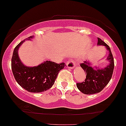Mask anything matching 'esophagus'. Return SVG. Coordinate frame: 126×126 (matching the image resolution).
I'll return each mask as SVG.
<instances>
[{
    "instance_id": "esophagus-1",
    "label": "esophagus",
    "mask_w": 126,
    "mask_h": 126,
    "mask_svg": "<svg viewBox=\"0 0 126 126\" xmlns=\"http://www.w3.org/2000/svg\"><path fill=\"white\" fill-rule=\"evenodd\" d=\"M66 65H67V68L69 69H74L75 66V63L74 62V61L72 59H69L67 62L66 63Z\"/></svg>"
}]
</instances>
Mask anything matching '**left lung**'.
<instances>
[{
  "label": "left lung",
  "instance_id": "obj_1",
  "mask_svg": "<svg viewBox=\"0 0 126 126\" xmlns=\"http://www.w3.org/2000/svg\"><path fill=\"white\" fill-rule=\"evenodd\" d=\"M98 45H103L106 47L109 51V55L106 60H108L110 64L104 68L99 69L93 67L87 61H84L81 63L80 66L86 72V78L85 81L77 84L78 90L85 94H93L100 92L109 83L112 76L114 68V62L113 56L110 47L98 38Z\"/></svg>",
  "mask_w": 126,
  "mask_h": 126
}]
</instances>
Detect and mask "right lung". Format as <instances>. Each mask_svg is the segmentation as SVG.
<instances>
[{"instance_id":"1","label":"right lung","mask_w":126,"mask_h":126,"mask_svg":"<svg viewBox=\"0 0 126 126\" xmlns=\"http://www.w3.org/2000/svg\"><path fill=\"white\" fill-rule=\"evenodd\" d=\"M33 36H30L28 40ZM23 40L14 48L11 60V68L14 77L18 84L24 89L32 93L45 92L51 88L58 74L66 65L50 61H46L34 67H27L21 62L18 51Z\"/></svg>"}]
</instances>
